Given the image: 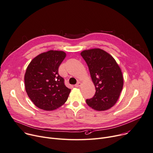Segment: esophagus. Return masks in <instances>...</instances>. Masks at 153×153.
<instances>
[{"label": "esophagus", "instance_id": "esophagus-1", "mask_svg": "<svg viewBox=\"0 0 153 153\" xmlns=\"http://www.w3.org/2000/svg\"><path fill=\"white\" fill-rule=\"evenodd\" d=\"M81 85V83L80 82H78L77 84L75 85V87H80Z\"/></svg>", "mask_w": 153, "mask_h": 153}]
</instances>
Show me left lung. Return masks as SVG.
I'll return each instance as SVG.
<instances>
[{"label":"left lung","mask_w":153,"mask_h":153,"mask_svg":"<svg viewBox=\"0 0 153 153\" xmlns=\"http://www.w3.org/2000/svg\"><path fill=\"white\" fill-rule=\"evenodd\" d=\"M81 56L87 63L96 93L86 100L92 108L103 111L112 107L118 101L123 87L121 69L112 56L101 49L85 50Z\"/></svg>","instance_id":"obj_1"}]
</instances>
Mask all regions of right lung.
<instances>
[{
  "instance_id": "add662e5",
  "label": "right lung",
  "mask_w": 153,
  "mask_h": 153,
  "mask_svg": "<svg viewBox=\"0 0 153 153\" xmlns=\"http://www.w3.org/2000/svg\"><path fill=\"white\" fill-rule=\"evenodd\" d=\"M66 57L63 51H49L38 55L27 66L24 76L25 91L38 108L53 110L68 100L71 89L65 85L59 68Z\"/></svg>"
}]
</instances>
